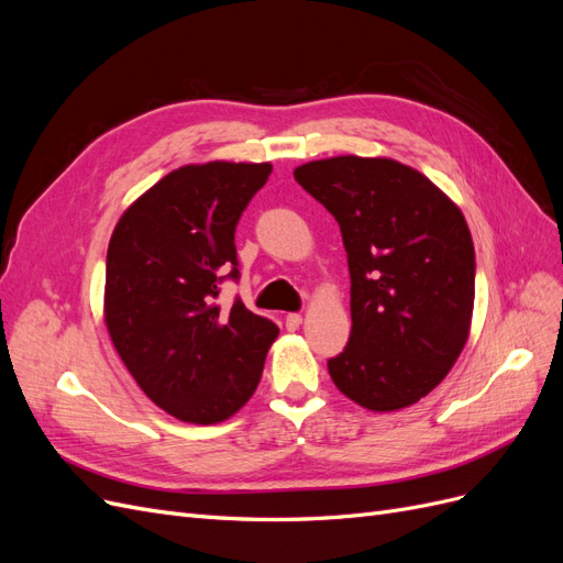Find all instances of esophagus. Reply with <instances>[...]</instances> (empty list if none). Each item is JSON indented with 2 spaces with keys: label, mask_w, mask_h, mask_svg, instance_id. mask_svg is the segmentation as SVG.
I'll use <instances>...</instances> for the list:
<instances>
[{
  "label": "esophagus",
  "mask_w": 563,
  "mask_h": 563,
  "mask_svg": "<svg viewBox=\"0 0 563 563\" xmlns=\"http://www.w3.org/2000/svg\"><path fill=\"white\" fill-rule=\"evenodd\" d=\"M284 323H286V329H288V331H296V329L300 327V323H302V314H298V312L286 314Z\"/></svg>",
  "instance_id": "esophagus-1"
}]
</instances>
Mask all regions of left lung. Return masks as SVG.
I'll return each mask as SVG.
<instances>
[{
	"mask_svg": "<svg viewBox=\"0 0 563 563\" xmlns=\"http://www.w3.org/2000/svg\"><path fill=\"white\" fill-rule=\"evenodd\" d=\"M294 176L338 220L347 251L352 333L329 360L335 387L368 411L416 404L470 331L476 263L463 213L395 159H319Z\"/></svg>",
	"mask_w": 563,
	"mask_h": 563,
	"instance_id": "obj_1",
	"label": "left lung"
}]
</instances>
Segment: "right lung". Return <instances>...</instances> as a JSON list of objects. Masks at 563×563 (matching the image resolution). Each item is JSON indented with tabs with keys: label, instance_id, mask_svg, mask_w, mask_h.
Instances as JSON below:
<instances>
[{
	"label": "right lung",
	"instance_id": "obj_1",
	"mask_svg": "<svg viewBox=\"0 0 563 563\" xmlns=\"http://www.w3.org/2000/svg\"><path fill=\"white\" fill-rule=\"evenodd\" d=\"M269 164L183 166L119 218L106 263L112 343L145 395L185 422L230 418L261 383L277 323L220 284L240 282L234 232Z\"/></svg>",
	"mask_w": 563,
	"mask_h": 563
}]
</instances>
